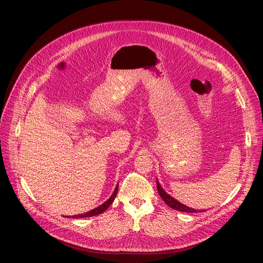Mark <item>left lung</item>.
<instances>
[{"mask_svg":"<svg viewBox=\"0 0 263 263\" xmlns=\"http://www.w3.org/2000/svg\"><path fill=\"white\" fill-rule=\"evenodd\" d=\"M157 190H158L159 196L161 197V199L164 201V203H165L168 207H171V208H173V209H175V210H178V211H182V212H189V213L199 212V210H196V209H194V208H191V207H189V206L183 205L182 203L178 202V201L175 200L173 197H171L168 194H166V193L164 192V190L161 187L160 183L158 182V180H157Z\"/></svg>","mask_w":263,"mask_h":263,"instance_id":"obj_1","label":"left lung"}]
</instances>
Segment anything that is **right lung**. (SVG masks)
Here are the masks:
<instances>
[{
	"label": "right lung",
	"instance_id": "right-lung-1",
	"mask_svg": "<svg viewBox=\"0 0 263 263\" xmlns=\"http://www.w3.org/2000/svg\"><path fill=\"white\" fill-rule=\"evenodd\" d=\"M118 190H119V183H118V185H117V187H116V190H115V192H114V194L111 195V197L105 202V203H103L102 205H100L99 207H97V208H95V209H92V210H90V211H88V212H85V213H83V214H77V215H71V216H65V217H89V216H95V215H98V214H100V213H102V212H104L111 204H112V202L115 201V199H116V197H117V194H118Z\"/></svg>",
	"mask_w": 263,
	"mask_h": 263
}]
</instances>
